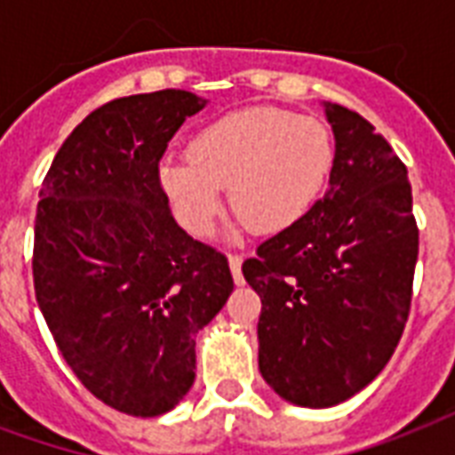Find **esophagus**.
Masks as SVG:
<instances>
[{"label":"esophagus","instance_id":"obj_1","mask_svg":"<svg viewBox=\"0 0 455 455\" xmlns=\"http://www.w3.org/2000/svg\"><path fill=\"white\" fill-rule=\"evenodd\" d=\"M242 256L239 253H230L228 256V263H230V270H232V277H235V284H244V277H242Z\"/></svg>","mask_w":455,"mask_h":455}]
</instances>
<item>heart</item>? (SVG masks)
Returning <instances> with one entry per match:
<instances>
[{
	"label": "heart",
	"mask_w": 455,
	"mask_h": 455,
	"mask_svg": "<svg viewBox=\"0 0 455 455\" xmlns=\"http://www.w3.org/2000/svg\"><path fill=\"white\" fill-rule=\"evenodd\" d=\"M332 161L325 123L277 107H249L199 130L188 158H161L158 180L195 235L213 228L223 189H230L232 211L251 230L273 235L311 211Z\"/></svg>",
	"instance_id": "obj_1"
}]
</instances>
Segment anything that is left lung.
Returning a JSON list of instances; mask_svg holds the SVG:
<instances>
[{"label": "left lung", "instance_id": "1", "mask_svg": "<svg viewBox=\"0 0 455 455\" xmlns=\"http://www.w3.org/2000/svg\"><path fill=\"white\" fill-rule=\"evenodd\" d=\"M334 161L325 196L242 266L260 297L259 371L304 408L371 385L406 327L418 228L406 165L355 111L323 101Z\"/></svg>", "mask_w": 455, "mask_h": 455}]
</instances>
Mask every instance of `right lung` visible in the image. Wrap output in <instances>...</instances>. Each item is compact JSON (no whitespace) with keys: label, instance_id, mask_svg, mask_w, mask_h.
<instances>
[{"label":"right lung","instance_id":"add662e5","mask_svg":"<svg viewBox=\"0 0 455 455\" xmlns=\"http://www.w3.org/2000/svg\"><path fill=\"white\" fill-rule=\"evenodd\" d=\"M209 101L132 94L77 125L42 182L35 297L56 347L107 406L156 418L195 385L196 332L232 294L228 259L182 230L158 161Z\"/></svg>","mask_w":455,"mask_h":455}]
</instances>
